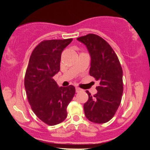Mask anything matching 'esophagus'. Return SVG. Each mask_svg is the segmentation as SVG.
I'll return each instance as SVG.
<instances>
[{"mask_svg": "<svg viewBox=\"0 0 150 150\" xmlns=\"http://www.w3.org/2000/svg\"><path fill=\"white\" fill-rule=\"evenodd\" d=\"M75 91H76V92H79L81 91V89L79 87H75Z\"/></svg>", "mask_w": 150, "mask_h": 150, "instance_id": "esophagus-1", "label": "esophagus"}]
</instances>
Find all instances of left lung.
Instances as JSON below:
<instances>
[{
  "label": "left lung",
  "instance_id": "8db88e82",
  "mask_svg": "<svg viewBox=\"0 0 150 150\" xmlns=\"http://www.w3.org/2000/svg\"><path fill=\"white\" fill-rule=\"evenodd\" d=\"M77 41L85 45L91 58L89 75L99 81L97 94L89 96L84 104L87 118L93 123L108 122L119 107L123 94V70L111 46L94 34L79 37Z\"/></svg>",
  "mask_w": 150,
  "mask_h": 150
}]
</instances>
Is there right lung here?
<instances>
[{
    "mask_svg": "<svg viewBox=\"0 0 150 150\" xmlns=\"http://www.w3.org/2000/svg\"><path fill=\"white\" fill-rule=\"evenodd\" d=\"M73 39L43 41L31 54L25 87L32 109L44 123L55 125L67 117V106L75 95L73 85L58 87L53 77L60 70L61 53Z\"/></svg>",
    "mask_w": 150,
    "mask_h": 150,
    "instance_id": "right-lung-1",
    "label": "right lung"
}]
</instances>
